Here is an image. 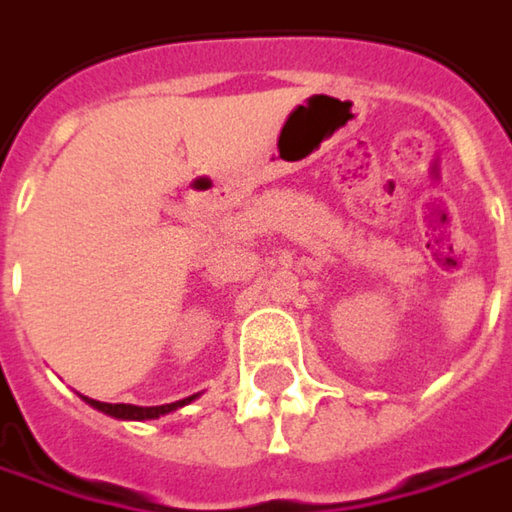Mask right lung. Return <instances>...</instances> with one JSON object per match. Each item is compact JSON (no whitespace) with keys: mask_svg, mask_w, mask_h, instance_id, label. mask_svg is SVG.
<instances>
[{"mask_svg":"<svg viewBox=\"0 0 512 512\" xmlns=\"http://www.w3.org/2000/svg\"><path fill=\"white\" fill-rule=\"evenodd\" d=\"M199 394H191V397H185V400H176V403H167V406H130V403H101V400H89V397H83L86 403L92 408H98V411H104L109 417H115V420H156V417H165L170 411H176V408L188 406V403H194Z\"/></svg>","mask_w":512,"mask_h":512,"instance_id":"right-lung-1","label":"right lung"}]
</instances>
